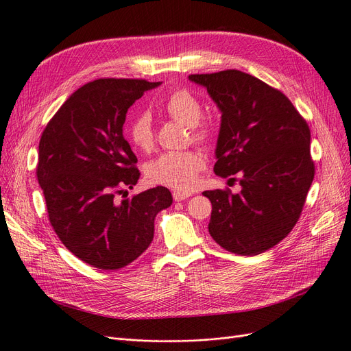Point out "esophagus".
<instances>
[{"label":"esophagus","mask_w":351,"mask_h":351,"mask_svg":"<svg viewBox=\"0 0 351 351\" xmlns=\"http://www.w3.org/2000/svg\"><path fill=\"white\" fill-rule=\"evenodd\" d=\"M189 197H191V193H189V192L173 191V199H175L176 202H179V201H185V199H188Z\"/></svg>","instance_id":"esophagus-1"}]
</instances>
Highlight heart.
<instances>
[{"label": "heart", "mask_w": 351, "mask_h": 351, "mask_svg": "<svg viewBox=\"0 0 351 351\" xmlns=\"http://www.w3.org/2000/svg\"><path fill=\"white\" fill-rule=\"evenodd\" d=\"M162 111L172 120L189 127L195 141L208 143L214 137V125L201 119L202 107L197 95L186 88H176L160 102ZM127 137L133 147L149 153L154 147V130L147 112L134 115L127 124ZM205 166L204 158L197 152H171L150 162L146 169L152 184L175 189H191L197 182L198 173Z\"/></svg>", "instance_id": "1"}]
</instances>
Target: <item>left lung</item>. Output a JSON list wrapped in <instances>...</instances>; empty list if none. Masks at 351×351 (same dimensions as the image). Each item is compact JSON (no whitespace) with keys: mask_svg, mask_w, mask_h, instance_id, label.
<instances>
[{"mask_svg":"<svg viewBox=\"0 0 351 351\" xmlns=\"http://www.w3.org/2000/svg\"><path fill=\"white\" fill-rule=\"evenodd\" d=\"M221 110L215 175L240 176L241 191L202 192L213 204L208 230L223 249L256 256L287 237L315 175L311 132L279 89L237 69L189 75ZM236 179V178H231Z\"/></svg>","mask_w":351,"mask_h":351,"instance_id":"8db88e82","label":"left lung"}]
</instances>
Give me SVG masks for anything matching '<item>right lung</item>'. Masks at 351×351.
I'll return each mask as SVG.
<instances>
[{"mask_svg":"<svg viewBox=\"0 0 351 351\" xmlns=\"http://www.w3.org/2000/svg\"><path fill=\"white\" fill-rule=\"evenodd\" d=\"M159 85L115 77L88 82L42 133L36 175L49 221L64 247L93 267L115 270L136 261L153 240L156 215L172 205L165 186L132 198L125 191L140 176L136 154L123 137L125 114Z\"/></svg>","mask_w":351,"mask_h":351,"instance_id":"right-lung-1","label":"right lung"}]
</instances>
